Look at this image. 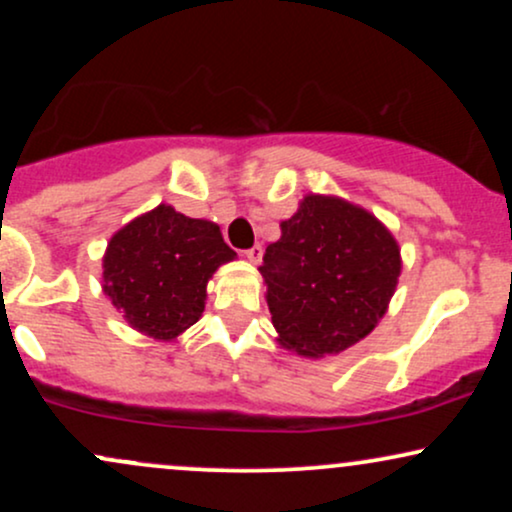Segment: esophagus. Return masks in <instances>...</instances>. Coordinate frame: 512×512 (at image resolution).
<instances>
[{
	"instance_id": "34e87169",
	"label": "esophagus",
	"mask_w": 512,
	"mask_h": 512,
	"mask_svg": "<svg viewBox=\"0 0 512 512\" xmlns=\"http://www.w3.org/2000/svg\"><path fill=\"white\" fill-rule=\"evenodd\" d=\"M245 257H248L250 262L257 264V262L262 260V248H260V245H252L250 250H245Z\"/></svg>"
}]
</instances>
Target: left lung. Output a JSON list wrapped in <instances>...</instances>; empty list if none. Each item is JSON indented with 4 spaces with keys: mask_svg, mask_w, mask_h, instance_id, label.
Masks as SVG:
<instances>
[{
    "mask_svg": "<svg viewBox=\"0 0 512 512\" xmlns=\"http://www.w3.org/2000/svg\"><path fill=\"white\" fill-rule=\"evenodd\" d=\"M399 269L395 238L375 216L342 199L305 197L260 267L279 342L313 358L361 342L385 315Z\"/></svg>",
    "mask_w": 512,
    "mask_h": 512,
    "instance_id": "8db88e82",
    "label": "left lung"
}]
</instances>
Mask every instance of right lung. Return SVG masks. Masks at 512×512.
<instances>
[{
  "label": "right lung",
  "mask_w": 512,
  "mask_h": 512,
  "mask_svg": "<svg viewBox=\"0 0 512 512\" xmlns=\"http://www.w3.org/2000/svg\"><path fill=\"white\" fill-rule=\"evenodd\" d=\"M233 257L216 223L161 204L110 240L103 289L134 330L173 339L199 320L207 281Z\"/></svg>",
  "instance_id": "right-lung-1"
}]
</instances>
